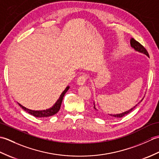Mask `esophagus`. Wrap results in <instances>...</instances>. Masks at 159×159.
<instances>
[{"label": "esophagus", "mask_w": 159, "mask_h": 159, "mask_svg": "<svg viewBox=\"0 0 159 159\" xmlns=\"http://www.w3.org/2000/svg\"><path fill=\"white\" fill-rule=\"evenodd\" d=\"M87 79H88V76L87 74H83L80 75L77 79V84L79 85H83L85 83Z\"/></svg>", "instance_id": "1"}]
</instances>
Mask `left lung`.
Masks as SVG:
<instances>
[{"instance_id": "obj_1", "label": "left lung", "mask_w": 159, "mask_h": 159, "mask_svg": "<svg viewBox=\"0 0 159 159\" xmlns=\"http://www.w3.org/2000/svg\"><path fill=\"white\" fill-rule=\"evenodd\" d=\"M130 46H131L132 48H133L134 50H136V51H138V52H141V53H143V54H145V55H146L148 57H149V55H148V51L146 50V49L144 47H143L142 45H141L139 42H138L137 41H136V40L134 39V38H131V39H130ZM143 99H142V100H143ZM142 100H141V101H142ZM93 104H94V103H93ZM137 105H136V106H137ZM136 106H134V107L131 108L130 109H129V110L127 111H125V112H124V113H122L116 114V115H112V114L110 115V114H109V116H110L111 117H116V118L122 117H124V116H126L127 114L130 113L131 111H133V110L134 109V108L136 107ZM93 108L96 110V107H95V105H94Z\"/></svg>"}]
</instances>
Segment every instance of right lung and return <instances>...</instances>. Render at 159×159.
I'll return each mask as SVG.
<instances>
[{
    "mask_svg": "<svg viewBox=\"0 0 159 159\" xmlns=\"http://www.w3.org/2000/svg\"><path fill=\"white\" fill-rule=\"evenodd\" d=\"M70 87L67 86L66 88L65 89V90L63 91L62 92V93L61 94V96L59 97V98L57 100V102H55V104H54V105L50 107V109H46V110H42V111H33V110H31V109H29L27 108H26L25 107H23L21 104H18L20 106V107H22V109L25 110L26 112L29 113V114L32 115L34 117H50V116H54V115H55L60 109V107L61 105V102L63 101V98L64 96H65L66 93L67 92V90L69 89Z\"/></svg>",
    "mask_w": 159,
    "mask_h": 159,
    "instance_id": "obj_1",
    "label": "right lung"
}]
</instances>
